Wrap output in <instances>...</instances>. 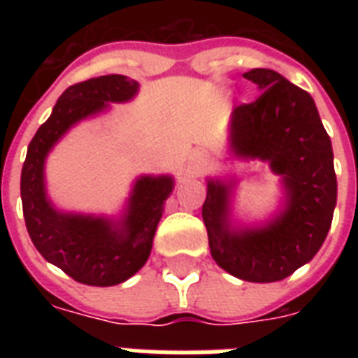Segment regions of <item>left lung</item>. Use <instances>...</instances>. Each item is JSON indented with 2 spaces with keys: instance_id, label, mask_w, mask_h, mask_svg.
I'll return each instance as SVG.
<instances>
[{
  "instance_id": "1",
  "label": "left lung",
  "mask_w": 358,
  "mask_h": 358,
  "mask_svg": "<svg viewBox=\"0 0 358 358\" xmlns=\"http://www.w3.org/2000/svg\"><path fill=\"white\" fill-rule=\"evenodd\" d=\"M262 92L230 117L229 148L238 159L266 162L280 176L282 204L264 223L232 217L236 178H208L202 219L217 266L247 282H277L316 256L333 223V146L306 91L269 69L243 74Z\"/></svg>"
}]
</instances>
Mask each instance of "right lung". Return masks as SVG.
Here are the masks:
<instances>
[{
    "mask_svg": "<svg viewBox=\"0 0 358 358\" xmlns=\"http://www.w3.org/2000/svg\"><path fill=\"white\" fill-rule=\"evenodd\" d=\"M137 91L139 83L120 74L69 87L36 129L22 167L20 193L31 241L50 264L87 286H115L145 266L174 178L139 176L120 219L61 212L48 196L46 157L72 126L108 111L109 103L129 102Z\"/></svg>",
    "mask_w": 358,
    "mask_h": 358,
    "instance_id": "right-lung-1",
    "label": "right lung"
}]
</instances>
